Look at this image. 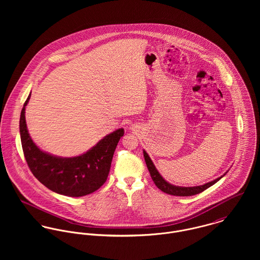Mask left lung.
Masks as SVG:
<instances>
[{"label":"left lung","mask_w":260,"mask_h":260,"mask_svg":"<svg viewBox=\"0 0 260 260\" xmlns=\"http://www.w3.org/2000/svg\"><path fill=\"white\" fill-rule=\"evenodd\" d=\"M143 154H144V159L148 168L149 173L151 175V178L153 180V182L155 183V185L157 186L161 191H163L164 193L170 194V195H174V196H191V195H195L198 193L203 192L204 190H206L207 188H209L210 186L215 184L217 181H219L223 176L218 177L217 179L208 182L206 184L203 185L194 186V187H181V186H175L170 184L169 182H167L158 172V170L156 169L155 165L153 164L152 160L150 159L147 152L145 150H143Z\"/></svg>","instance_id":"left-lung-1"}]
</instances>
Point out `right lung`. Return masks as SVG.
<instances>
[{"instance_id":"1","label":"right lung","mask_w":260,"mask_h":260,"mask_svg":"<svg viewBox=\"0 0 260 260\" xmlns=\"http://www.w3.org/2000/svg\"><path fill=\"white\" fill-rule=\"evenodd\" d=\"M28 96L20 117V135L24 155L33 175L50 190L70 196L81 197L98 190L108 177L114 151L124 135L120 128L86 153L76 157H57L42 151L33 142L27 129L25 109Z\"/></svg>"}]
</instances>
